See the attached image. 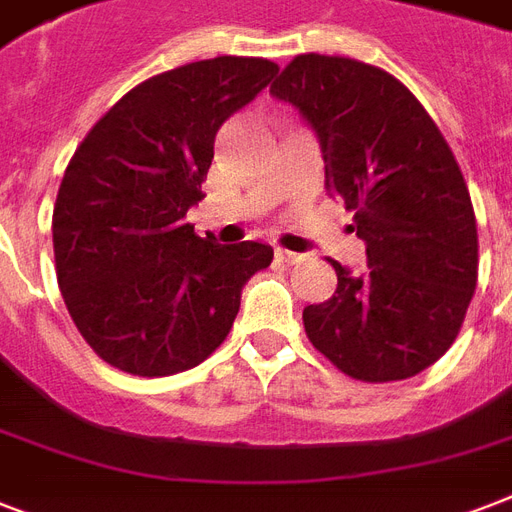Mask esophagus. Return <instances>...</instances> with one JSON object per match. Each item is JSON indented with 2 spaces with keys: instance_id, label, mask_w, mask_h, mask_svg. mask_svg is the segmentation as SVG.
I'll use <instances>...</instances> for the list:
<instances>
[{
  "instance_id": "esophagus-1",
  "label": "esophagus",
  "mask_w": 512,
  "mask_h": 512,
  "mask_svg": "<svg viewBox=\"0 0 512 512\" xmlns=\"http://www.w3.org/2000/svg\"><path fill=\"white\" fill-rule=\"evenodd\" d=\"M276 260L284 265H295L303 260V255H300V252H292V249H276Z\"/></svg>"
}]
</instances>
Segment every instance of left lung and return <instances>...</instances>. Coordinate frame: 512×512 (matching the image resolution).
<instances>
[{
	"instance_id": "8db88e82",
	"label": "left lung",
	"mask_w": 512,
	"mask_h": 512,
	"mask_svg": "<svg viewBox=\"0 0 512 512\" xmlns=\"http://www.w3.org/2000/svg\"><path fill=\"white\" fill-rule=\"evenodd\" d=\"M319 135L327 191L366 241L364 276L332 260L335 295L303 311L305 335L342 374L406 380L460 335L478 281V231L452 148L396 76L305 52L271 84Z\"/></svg>"
}]
</instances>
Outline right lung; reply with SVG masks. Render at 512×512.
Listing matches in <instances>:
<instances>
[{
  "label": "right lung",
  "mask_w": 512,
  "mask_h": 512,
  "mask_svg": "<svg viewBox=\"0 0 512 512\" xmlns=\"http://www.w3.org/2000/svg\"><path fill=\"white\" fill-rule=\"evenodd\" d=\"M268 58L196 60L132 87L71 156L52 209L60 295L106 364L167 377L212 356L241 287L268 268L257 241L220 247L193 233L220 124L268 87Z\"/></svg>",
  "instance_id": "add662e5"
}]
</instances>
